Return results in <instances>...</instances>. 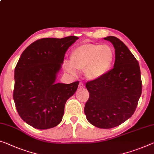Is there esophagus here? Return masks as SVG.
Wrapping results in <instances>:
<instances>
[{
	"instance_id": "1",
	"label": "esophagus",
	"mask_w": 154,
	"mask_h": 154,
	"mask_svg": "<svg viewBox=\"0 0 154 154\" xmlns=\"http://www.w3.org/2000/svg\"><path fill=\"white\" fill-rule=\"evenodd\" d=\"M85 87V86H84V84H83V83H82V82H80L79 83V88L80 89H82V88H84Z\"/></svg>"
}]
</instances>
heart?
<instances>
[{
  "instance_id": "b5f03b06",
  "label": "heart",
  "mask_w": 154,
  "mask_h": 154,
  "mask_svg": "<svg viewBox=\"0 0 154 154\" xmlns=\"http://www.w3.org/2000/svg\"><path fill=\"white\" fill-rule=\"evenodd\" d=\"M70 62L66 61L64 68L72 75L76 70H85V75L90 80L96 81L103 77L111 69L114 60V52L110 46L88 43L78 46L72 50Z\"/></svg>"
}]
</instances>
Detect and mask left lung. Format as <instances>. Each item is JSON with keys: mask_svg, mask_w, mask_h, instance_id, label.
I'll return each instance as SVG.
<instances>
[{"mask_svg": "<svg viewBox=\"0 0 154 154\" xmlns=\"http://www.w3.org/2000/svg\"><path fill=\"white\" fill-rule=\"evenodd\" d=\"M103 39L113 45L115 62L101 79L86 83L90 97L84 112L92 125L109 129L133 115L142 93V82L138 61L128 46L114 36Z\"/></svg>", "mask_w": 154, "mask_h": 154, "instance_id": "1", "label": "left lung"}]
</instances>
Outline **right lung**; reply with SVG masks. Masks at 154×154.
Listing matches in <instances>:
<instances>
[{"instance_id": "right-lung-1", "label": "right lung", "mask_w": 154, "mask_h": 154, "mask_svg": "<svg viewBox=\"0 0 154 154\" xmlns=\"http://www.w3.org/2000/svg\"><path fill=\"white\" fill-rule=\"evenodd\" d=\"M79 38H42L22 53L14 72V100L23 120L39 130L57 126L62 120L67 100L79 82L56 83L65 53Z\"/></svg>"}]
</instances>
